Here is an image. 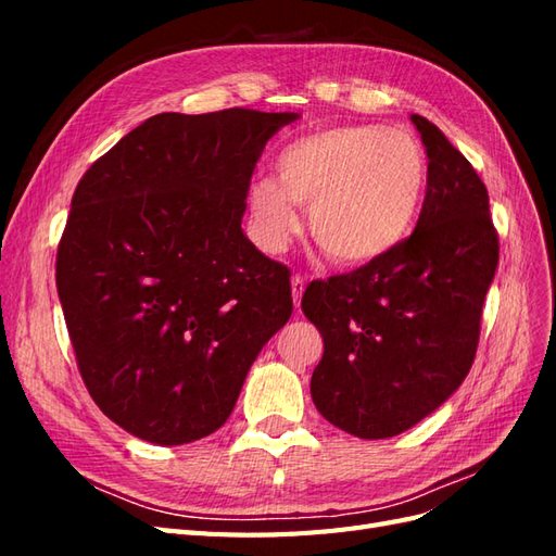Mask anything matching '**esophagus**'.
<instances>
[{"label": "esophagus", "mask_w": 556, "mask_h": 556, "mask_svg": "<svg viewBox=\"0 0 556 556\" xmlns=\"http://www.w3.org/2000/svg\"><path fill=\"white\" fill-rule=\"evenodd\" d=\"M304 288H306L304 278L294 276V278H292V296H294V306H296V308L301 306V296H304Z\"/></svg>", "instance_id": "esophagus-1"}]
</instances>
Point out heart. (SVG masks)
Segmentation results:
<instances>
[{"label": "heart", "instance_id": "obj_1", "mask_svg": "<svg viewBox=\"0 0 556 556\" xmlns=\"http://www.w3.org/2000/svg\"><path fill=\"white\" fill-rule=\"evenodd\" d=\"M427 190L422 146L403 129L341 125L285 146L278 178L248 188L257 241L278 252L299 229L296 204H311L317 248L341 266L382 260L408 237Z\"/></svg>", "mask_w": 556, "mask_h": 556}]
</instances>
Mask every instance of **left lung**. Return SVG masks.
<instances>
[{"mask_svg":"<svg viewBox=\"0 0 556 556\" xmlns=\"http://www.w3.org/2000/svg\"><path fill=\"white\" fill-rule=\"evenodd\" d=\"M427 194L390 255L313 280L301 308L325 339L311 378L315 408L357 439H392L457 390L473 366L486 290L498 264L490 194L427 117Z\"/></svg>","mask_w":556,"mask_h":556,"instance_id":"obj_1","label":"left lung"}]
</instances>
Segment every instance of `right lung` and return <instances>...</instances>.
<instances>
[{
  "label": "right lung",
  "mask_w": 556,
  "mask_h": 556,
  "mask_svg": "<svg viewBox=\"0 0 556 556\" xmlns=\"http://www.w3.org/2000/svg\"><path fill=\"white\" fill-rule=\"evenodd\" d=\"M294 113H160L83 174L55 280L83 382L137 439L220 429L292 315L290 268L241 229L266 141Z\"/></svg>",
  "instance_id": "obj_1"
}]
</instances>
